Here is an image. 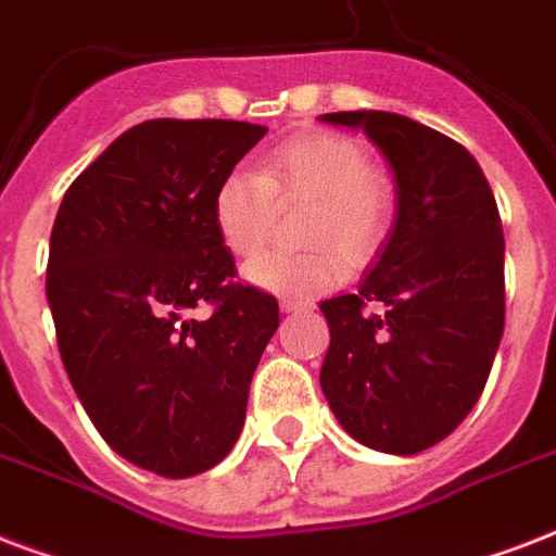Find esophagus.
<instances>
[{"instance_id": "34e87169", "label": "esophagus", "mask_w": 556, "mask_h": 556, "mask_svg": "<svg viewBox=\"0 0 556 556\" xmlns=\"http://www.w3.org/2000/svg\"><path fill=\"white\" fill-rule=\"evenodd\" d=\"M279 308H282L286 314L305 312V308H312V303H305V300H291V296H282V300H279Z\"/></svg>"}]
</instances>
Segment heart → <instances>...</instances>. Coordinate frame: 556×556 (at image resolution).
<instances>
[{
	"mask_svg": "<svg viewBox=\"0 0 556 556\" xmlns=\"http://www.w3.org/2000/svg\"><path fill=\"white\" fill-rule=\"evenodd\" d=\"M305 204L300 253H262L244 265V279L262 291L312 296L343 279V260L364 265L383 248L395 218V187L369 164L364 143L340 132H308L279 143L260 176L236 169L213 195L218 239L233 256H253L268 242L277 207Z\"/></svg>",
	"mask_w": 556,
	"mask_h": 556,
	"instance_id": "1",
	"label": "heart"
}]
</instances>
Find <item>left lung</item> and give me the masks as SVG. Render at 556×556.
Here are the masks:
<instances>
[{
  "label": "left lung",
  "instance_id": "8db88e82",
  "mask_svg": "<svg viewBox=\"0 0 556 556\" xmlns=\"http://www.w3.org/2000/svg\"><path fill=\"white\" fill-rule=\"evenodd\" d=\"M364 129L397 187L387 248L355 294L320 303L331 343L323 395L343 430L413 456L465 421L505 329V236L470 152L395 112H331Z\"/></svg>",
  "mask_w": 556,
  "mask_h": 556
}]
</instances>
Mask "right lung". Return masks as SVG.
Segmentation results:
<instances>
[{
	"label": "right lung",
	"instance_id": "1",
	"mask_svg": "<svg viewBox=\"0 0 556 556\" xmlns=\"http://www.w3.org/2000/svg\"><path fill=\"white\" fill-rule=\"evenodd\" d=\"M268 132L244 121H143L74 178L46 296L83 409L126 462L187 479L233 450L277 300L236 282L213 195Z\"/></svg>",
	"mask_w": 556,
	"mask_h": 556
}]
</instances>
